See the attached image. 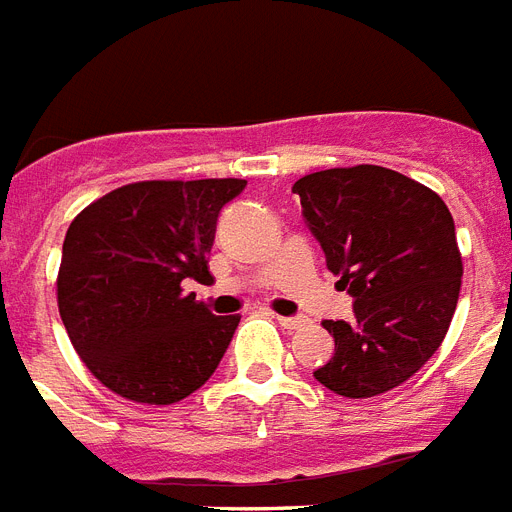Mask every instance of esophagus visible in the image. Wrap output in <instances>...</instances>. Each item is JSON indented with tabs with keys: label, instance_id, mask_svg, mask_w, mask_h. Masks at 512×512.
Instances as JSON below:
<instances>
[{
	"label": "esophagus",
	"instance_id": "34e87169",
	"mask_svg": "<svg viewBox=\"0 0 512 512\" xmlns=\"http://www.w3.org/2000/svg\"><path fill=\"white\" fill-rule=\"evenodd\" d=\"M277 322H280V327H285V330H298V327L304 325L301 317H277Z\"/></svg>",
	"mask_w": 512,
	"mask_h": 512
}]
</instances>
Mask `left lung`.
Segmentation results:
<instances>
[{"instance_id":"left-lung-1","label":"left lung","mask_w":512,"mask_h":512,"mask_svg":"<svg viewBox=\"0 0 512 512\" xmlns=\"http://www.w3.org/2000/svg\"><path fill=\"white\" fill-rule=\"evenodd\" d=\"M293 192L327 269L354 298L351 322H322L335 354L314 378L349 399L402 386L436 354L457 309L463 256L447 203L370 163L306 174Z\"/></svg>"}]
</instances>
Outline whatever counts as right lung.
Returning <instances> with one entry per match:
<instances>
[{
	"mask_svg": "<svg viewBox=\"0 0 512 512\" xmlns=\"http://www.w3.org/2000/svg\"><path fill=\"white\" fill-rule=\"evenodd\" d=\"M245 179H153L89 203L65 232L57 306L73 349L113 394L174 404L222 362L240 317H216L208 280L216 219Z\"/></svg>",
	"mask_w": 512,
	"mask_h": 512,
	"instance_id": "add662e5",
	"label": "right lung"
}]
</instances>
